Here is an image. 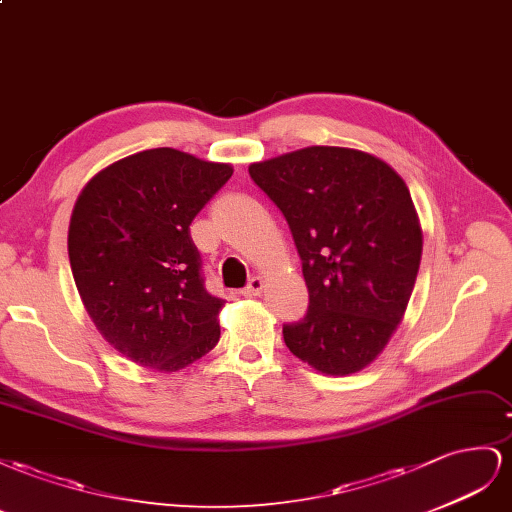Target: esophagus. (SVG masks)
<instances>
[{
    "label": "esophagus",
    "mask_w": 512,
    "mask_h": 512,
    "mask_svg": "<svg viewBox=\"0 0 512 512\" xmlns=\"http://www.w3.org/2000/svg\"><path fill=\"white\" fill-rule=\"evenodd\" d=\"M261 291H264V281H261L259 276H253V279L248 281V285L242 289V296L244 298H257V296H261Z\"/></svg>",
    "instance_id": "esophagus-1"
}]
</instances>
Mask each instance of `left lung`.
Returning a JSON list of instances; mask_svg holds the SVG:
<instances>
[{
	"mask_svg": "<svg viewBox=\"0 0 512 512\" xmlns=\"http://www.w3.org/2000/svg\"><path fill=\"white\" fill-rule=\"evenodd\" d=\"M285 216L309 311L283 326L289 352L319 373L362 371L384 352L412 298L422 229L401 175L352 148L311 145L248 167Z\"/></svg>",
	"mask_w": 512,
	"mask_h": 512,
	"instance_id": "left-lung-1",
	"label": "left lung"
}]
</instances>
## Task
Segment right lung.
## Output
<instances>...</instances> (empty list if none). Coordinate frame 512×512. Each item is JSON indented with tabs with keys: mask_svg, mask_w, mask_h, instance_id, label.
Returning a JSON list of instances; mask_svg holds the SVG:
<instances>
[{
	"mask_svg": "<svg viewBox=\"0 0 512 512\" xmlns=\"http://www.w3.org/2000/svg\"><path fill=\"white\" fill-rule=\"evenodd\" d=\"M233 173L173 148L98 171L72 208L68 257L96 330L158 373L186 369L221 339L225 300L208 294L191 223Z\"/></svg>",
	"mask_w": 512,
	"mask_h": 512,
	"instance_id": "1",
	"label": "right lung"
}]
</instances>
